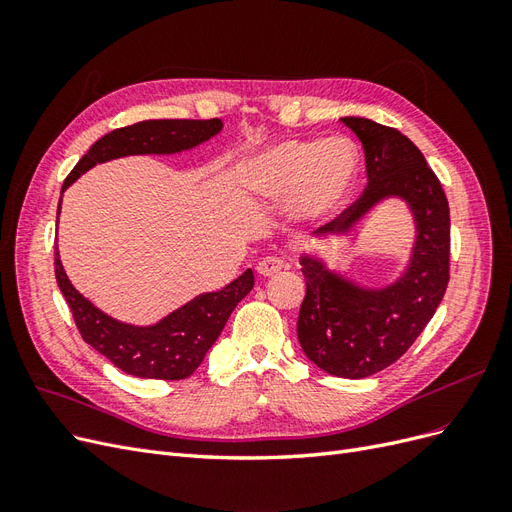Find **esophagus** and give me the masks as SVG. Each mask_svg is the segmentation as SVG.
<instances>
[{"mask_svg": "<svg viewBox=\"0 0 512 512\" xmlns=\"http://www.w3.org/2000/svg\"><path fill=\"white\" fill-rule=\"evenodd\" d=\"M282 269H284V260L277 258V256L262 258V260L258 262V267H256V271H258L262 277H271V275H275V273H280Z\"/></svg>", "mask_w": 512, "mask_h": 512, "instance_id": "obj_1", "label": "esophagus"}]
</instances>
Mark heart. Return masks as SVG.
I'll return each mask as SVG.
<instances>
[{
  "mask_svg": "<svg viewBox=\"0 0 512 512\" xmlns=\"http://www.w3.org/2000/svg\"><path fill=\"white\" fill-rule=\"evenodd\" d=\"M359 175V151L346 138H305L262 151L243 173L252 196L280 205L299 222H320L335 215Z\"/></svg>",
  "mask_w": 512,
  "mask_h": 512,
  "instance_id": "obj_1",
  "label": "heart"
}]
</instances>
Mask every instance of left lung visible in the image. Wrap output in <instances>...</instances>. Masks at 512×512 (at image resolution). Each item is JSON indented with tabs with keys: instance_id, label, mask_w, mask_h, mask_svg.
<instances>
[{
	"instance_id": "left-lung-1",
	"label": "left lung",
	"mask_w": 512,
	"mask_h": 512,
	"mask_svg": "<svg viewBox=\"0 0 512 512\" xmlns=\"http://www.w3.org/2000/svg\"><path fill=\"white\" fill-rule=\"evenodd\" d=\"M365 149L367 188L318 232H346L378 200L399 196L414 213L416 243L406 273L365 290L303 256L307 292L297 335L307 359L339 378H367L393 365L427 327L448 286L451 218L436 173L408 136L365 117H344Z\"/></svg>"
}]
</instances>
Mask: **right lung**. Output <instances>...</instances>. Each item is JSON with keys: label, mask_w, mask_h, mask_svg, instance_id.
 Segmentation results:
<instances>
[{"label": "right lung", "mask_w": 512, "mask_h": 512, "mask_svg": "<svg viewBox=\"0 0 512 512\" xmlns=\"http://www.w3.org/2000/svg\"><path fill=\"white\" fill-rule=\"evenodd\" d=\"M220 130V119H151L113 130L89 147L66 177L61 192L100 162L134 153H177L209 141ZM55 277L85 342L117 369L151 380H183L192 376L220 337L232 309L254 288V273L247 269L226 288L200 294L153 327H132L102 314L70 284L57 247Z\"/></svg>", "instance_id": "right-lung-1"}]
</instances>
